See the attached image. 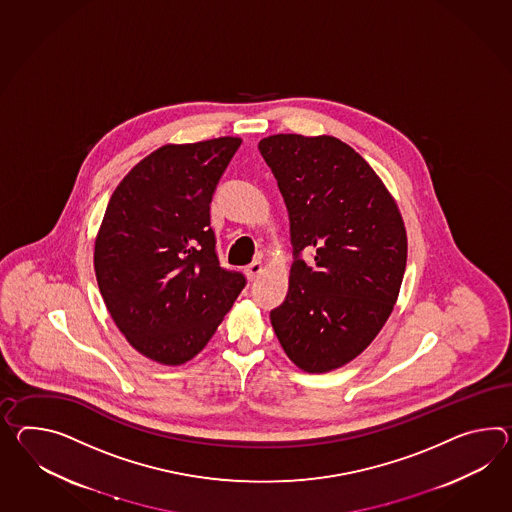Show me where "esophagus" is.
I'll return each mask as SVG.
<instances>
[{
    "mask_svg": "<svg viewBox=\"0 0 512 512\" xmlns=\"http://www.w3.org/2000/svg\"><path fill=\"white\" fill-rule=\"evenodd\" d=\"M262 270H264V268H262V262H251L250 266L246 268V275H248L250 281H255V279L262 274Z\"/></svg>",
    "mask_w": 512,
    "mask_h": 512,
    "instance_id": "1",
    "label": "esophagus"
}]
</instances>
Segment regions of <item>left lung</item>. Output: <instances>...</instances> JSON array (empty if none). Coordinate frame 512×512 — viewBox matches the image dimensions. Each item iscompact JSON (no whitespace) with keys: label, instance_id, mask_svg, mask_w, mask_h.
<instances>
[{"label":"left lung","instance_id":"left-lung-1","mask_svg":"<svg viewBox=\"0 0 512 512\" xmlns=\"http://www.w3.org/2000/svg\"><path fill=\"white\" fill-rule=\"evenodd\" d=\"M259 150L287 203L296 255L272 327L290 361L325 374L361 355L387 324L407 264L405 224L385 183L346 142L279 133ZM303 249L315 255L309 265Z\"/></svg>","mask_w":512,"mask_h":512}]
</instances>
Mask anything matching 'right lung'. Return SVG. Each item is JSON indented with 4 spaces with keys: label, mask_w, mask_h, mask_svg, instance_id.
I'll return each instance as SVG.
<instances>
[{
    "label": "right lung",
    "mask_w": 512,
    "mask_h": 512,
    "mask_svg": "<svg viewBox=\"0 0 512 512\" xmlns=\"http://www.w3.org/2000/svg\"><path fill=\"white\" fill-rule=\"evenodd\" d=\"M240 144L220 137L153 151L101 220L94 270L107 311L138 353L164 366L194 359L246 285L220 266L209 214Z\"/></svg>",
    "instance_id": "obj_1"
}]
</instances>
